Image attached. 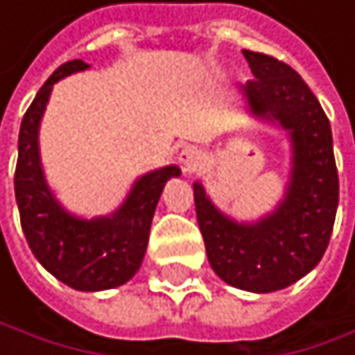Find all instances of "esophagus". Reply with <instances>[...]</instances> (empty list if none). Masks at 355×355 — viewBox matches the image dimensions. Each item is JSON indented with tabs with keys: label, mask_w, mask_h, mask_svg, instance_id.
<instances>
[{
	"label": "esophagus",
	"mask_w": 355,
	"mask_h": 355,
	"mask_svg": "<svg viewBox=\"0 0 355 355\" xmlns=\"http://www.w3.org/2000/svg\"><path fill=\"white\" fill-rule=\"evenodd\" d=\"M179 162H181L183 170H187V172L189 170H196L200 166V162H202V151L198 147H193V145H187V147L181 149Z\"/></svg>",
	"instance_id": "obj_1"
}]
</instances>
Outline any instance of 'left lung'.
I'll return each instance as SVG.
<instances>
[{
  "instance_id": "left-lung-1",
  "label": "left lung",
  "mask_w": 355,
  "mask_h": 355,
  "mask_svg": "<svg viewBox=\"0 0 355 355\" xmlns=\"http://www.w3.org/2000/svg\"><path fill=\"white\" fill-rule=\"evenodd\" d=\"M254 80L242 86L248 111L288 132L293 149L284 200L254 223L223 214L193 183L198 225L214 273L248 293L282 291L324 257L339 204L331 121L301 75L273 56L242 50Z\"/></svg>"
}]
</instances>
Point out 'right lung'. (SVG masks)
<instances>
[{
	"mask_svg": "<svg viewBox=\"0 0 355 355\" xmlns=\"http://www.w3.org/2000/svg\"><path fill=\"white\" fill-rule=\"evenodd\" d=\"M88 67L80 58L60 64L24 113L18 135L14 193L22 232L35 259L62 284L75 291L96 293L125 284L139 271L164 185L172 176H179L181 170L164 166L143 174L123 204L109 216L82 218L58 204L42 168L40 123L52 86Z\"/></svg>",
	"mask_w": 355,
	"mask_h": 355,
	"instance_id": "add662e5",
	"label": "right lung"
}]
</instances>
